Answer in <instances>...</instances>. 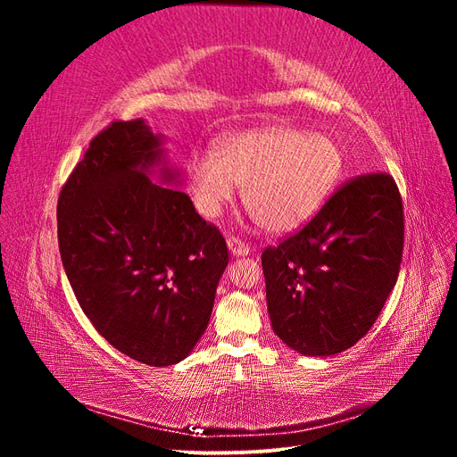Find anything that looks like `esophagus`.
Here are the masks:
<instances>
[{
  "label": "esophagus",
  "mask_w": 457,
  "mask_h": 457,
  "mask_svg": "<svg viewBox=\"0 0 457 457\" xmlns=\"http://www.w3.org/2000/svg\"><path fill=\"white\" fill-rule=\"evenodd\" d=\"M227 245L228 250L234 257H240V255H247L250 253V245H247L244 240H240L238 237H228L227 238Z\"/></svg>",
  "instance_id": "1"
}]
</instances>
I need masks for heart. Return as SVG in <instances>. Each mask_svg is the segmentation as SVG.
<instances>
[{
  "label": "heart",
  "mask_w": 457,
  "mask_h": 457,
  "mask_svg": "<svg viewBox=\"0 0 457 457\" xmlns=\"http://www.w3.org/2000/svg\"><path fill=\"white\" fill-rule=\"evenodd\" d=\"M343 171L337 143L324 133L269 126L225 137L215 152L190 158L198 210L215 217L244 187V204L269 232L303 227L320 210Z\"/></svg>",
  "instance_id": "b5f03b06"
}]
</instances>
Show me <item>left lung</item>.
<instances>
[{"instance_id": "left-lung-1", "label": "left lung", "mask_w": 457, "mask_h": 457, "mask_svg": "<svg viewBox=\"0 0 457 457\" xmlns=\"http://www.w3.org/2000/svg\"><path fill=\"white\" fill-rule=\"evenodd\" d=\"M403 247L404 212L395 179H351L299 232L261 255L274 334L305 356L353 347L393 292Z\"/></svg>"}]
</instances>
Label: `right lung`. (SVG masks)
Instances as JSON below:
<instances>
[{
    "label": "right lung",
    "instance_id": "add662e5",
    "mask_svg": "<svg viewBox=\"0 0 457 457\" xmlns=\"http://www.w3.org/2000/svg\"><path fill=\"white\" fill-rule=\"evenodd\" d=\"M160 135L112 121L64 183L59 250L81 311L120 353L148 366L181 362L210 322L228 247L185 192L152 181Z\"/></svg>",
    "mask_w": 457,
    "mask_h": 457
}]
</instances>
